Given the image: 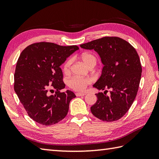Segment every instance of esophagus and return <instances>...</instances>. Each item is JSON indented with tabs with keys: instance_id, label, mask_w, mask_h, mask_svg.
<instances>
[{
	"instance_id": "34e87169",
	"label": "esophagus",
	"mask_w": 159,
	"mask_h": 159,
	"mask_svg": "<svg viewBox=\"0 0 159 159\" xmlns=\"http://www.w3.org/2000/svg\"><path fill=\"white\" fill-rule=\"evenodd\" d=\"M86 95L85 93H83V92H77L76 93V96H83Z\"/></svg>"
}]
</instances>
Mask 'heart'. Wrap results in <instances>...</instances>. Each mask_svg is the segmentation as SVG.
<instances>
[{
	"mask_svg": "<svg viewBox=\"0 0 159 159\" xmlns=\"http://www.w3.org/2000/svg\"><path fill=\"white\" fill-rule=\"evenodd\" d=\"M83 63L89 68L94 67L96 63H97V59L95 56L92 53H83L80 57ZM72 63V60L71 58L67 59L63 65V71L65 74H68L70 71L71 65ZM92 83V79L89 77L86 78H79L74 77L68 81V85L70 88H71L76 91H83L85 90L87 86Z\"/></svg>",
	"mask_w": 159,
	"mask_h": 159,
	"instance_id": "obj_1",
	"label": "heart"
}]
</instances>
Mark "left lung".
<instances>
[{"mask_svg": "<svg viewBox=\"0 0 159 159\" xmlns=\"http://www.w3.org/2000/svg\"><path fill=\"white\" fill-rule=\"evenodd\" d=\"M94 49L101 58V76L93 87L105 92L96 94L97 101L91 107L94 116L102 121L120 119L131 107L138 92L142 67L134 48L119 37L105 36L80 45ZM107 89L111 94L107 96Z\"/></svg>", "mask_w": 159, "mask_h": 159, "instance_id": "obj_1", "label": "left lung"}]
</instances>
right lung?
Masks as SVG:
<instances>
[{
    "label": "right lung",
    "mask_w": 159,
    "mask_h": 159,
    "mask_svg": "<svg viewBox=\"0 0 159 159\" xmlns=\"http://www.w3.org/2000/svg\"><path fill=\"white\" fill-rule=\"evenodd\" d=\"M76 45L61 46L40 42L27 46L18 59L14 74V90L31 119L43 125L63 120L69 110L74 92L65 88L60 66L79 49ZM56 89L54 95L49 92Z\"/></svg>",
    "instance_id": "add662e5"
}]
</instances>
